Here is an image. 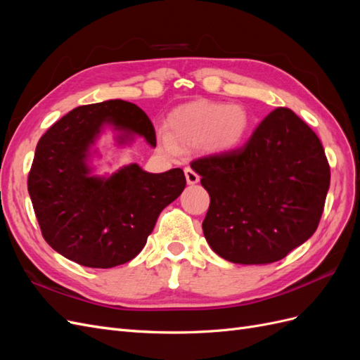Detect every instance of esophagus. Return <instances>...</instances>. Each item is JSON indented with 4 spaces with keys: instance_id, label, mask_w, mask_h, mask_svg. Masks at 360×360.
Segmentation results:
<instances>
[{
    "instance_id": "1",
    "label": "esophagus",
    "mask_w": 360,
    "mask_h": 360,
    "mask_svg": "<svg viewBox=\"0 0 360 360\" xmlns=\"http://www.w3.org/2000/svg\"><path fill=\"white\" fill-rule=\"evenodd\" d=\"M184 176H186L188 184H195L200 181V176L192 168H184Z\"/></svg>"
}]
</instances>
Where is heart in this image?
Returning <instances> with one entry per match:
<instances>
[{"instance_id":"1","label":"heart","mask_w":360,"mask_h":360,"mask_svg":"<svg viewBox=\"0 0 360 360\" xmlns=\"http://www.w3.org/2000/svg\"><path fill=\"white\" fill-rule=\"evenodd\" d=\"M250 118L243 106L198 101L183 105L168 117V134L160 143L168 153L177 146H201L210 153L234 148L248 134Z\"/></svg>"}]
</instances>
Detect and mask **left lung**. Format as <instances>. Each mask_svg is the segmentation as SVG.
I'll return each mask as SVG.
<instances>
[{
  "mask_svg": "<svg viewBox=\"0 0 360 360\" xmlns=\"http://www.w3.org/2000/svg\"><path fill=\"white\" fill-rule=\"evenodd\" d=\"M191 167L210 195L205 240L231 263H275L317 230L329 162L319 136L288 108L271 111L245 146Z\"/></svg>",
  "mask_w": 360,
  "mask_h": 360,
  "instance_id": "obj_1",
  "label": "left lung"
}]
</instances>
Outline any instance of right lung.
I'll list each match as a JSON object with an SVG mask.
<instances>
[{"instance_id":"right-lung-1","label":"right lung","mask_w":360,"mask_h":360,"mask_svg":"<svg viewBox=\"0 0 360 360\" xmlns=\"http://www.w3.org/2000/svg\"><path fill=\"white\" fill-rule=\"evenodd\" d=\"M105 124L118 144L135 135L156 147L147 114L124 101L84 105L53 123L36 147L28 192L41 236L58 254L85 267L110 269L134 259L160 212L186 186L180 168L151 174L136 163L110 177L91 176L90 148Z\"/></svg>"}]
</instances>
